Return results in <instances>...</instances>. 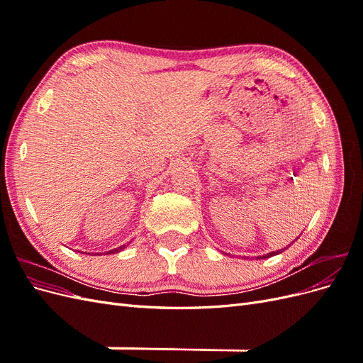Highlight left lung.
Here are the masks:
<instances>
[{"instance_id":"8db88e82","label":"left lung","mask_w":363,"mask_h":363,"mask_svg":"<svg viewBox=\"0 0 363 363\" xmlns=\"http://www.w3.org/2000/svg\"><path fill=\"white\" fill-rule=\"evenodd\" d=\"M279 252H281V250H280V251H272V252H268V255H265V256H262V257H257V259H268V257H272V256H276V255H279Z\"/></svg>"}]
</instances>
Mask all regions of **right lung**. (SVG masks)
<instances>
[{
  "label": "right lung",
  "instance_id": "obj_1",
  "mask_svg": "<svg viewBox=\"0 0 363 363\" xmlns=\"http://www.w3.org/2000/svg\"><path fill=\"white\" fill-rule=\"evenodd\" d=\"M125 248V245H121V247H118V248H115V250H111V251H107L106 255H112V252H119L121 250H124Z\"/></svg>",
  "mask_w": 363,
  "mask_h": 363
}]
</instances>
